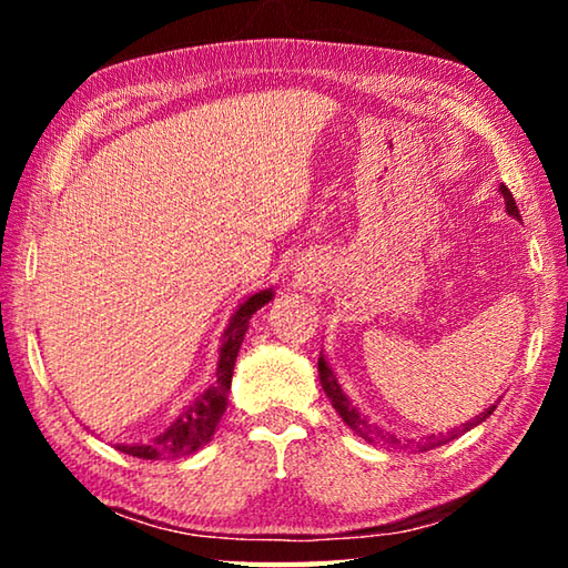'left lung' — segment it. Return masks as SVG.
Returning <instances> with one entry per match:
<instances>
[{
	"mask_svg": "<svg viewBox=\"0 0 568 568\" xmlns=\"http://www.w3.org/2000/svg\"><path fill=\"white\" fill-rule=\"evenodd\" d=\"M498 192H501V195H504L506 213L511 215V217H516V220H521V215H518V207H516V200H514V195H511V190H508L506 185H498ZM318 373H321V383H323V390H325V396L331 398L333 408L338 410V416L345 420V426L353 428L355 434H358L361 438L368 440V444H388V446H400V440H398L396 436H390V434H383V430H381L378 426H371V423L365 420V416H361L358 408H355L353 403L348 400V396H345V393H343V388H341L338 378H335V373L331 371L328 361H325V355H321V358H318ZM494 410H496V403H494V406H488V408H486L484 413H480V416H476L474 420L464 423V426H456V428H450L446 436H444V434H438V436H428V438H426V444H418V450H428V448H436V446H444V444H448V440H454V438H458L460 434H466V430L476 428L478 423H484L488 416H491ZM400 448H408V444H403Z\"/></svg>",
	"mask_w": 568,
	"mask_h": 568,
	"instance_id": "8db88e82",
	"label": "left lung"
}]
</instances>
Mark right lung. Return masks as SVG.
Masks as SVG:
<instances>
[{
  "label": "right lung",
  "mask_w": 568,
  "mask_h": 568,
  "mask_svg": "<svg viewBox=\"0 0 568 568\" xmlns=\"http://www.w3.org/2000/svg\"><path fill=\"white\" fill-rule=\"evenodd\" d=\"M273 295V287L247 295L245 301L235 307V313L230 315L223 341H220L213 386L205 388L192 403H187V406L170 420V426L162 430L160 436L148 440V444H118V450L134 458L165 460L190 456L205 444H210V438H213L217 423L227 408V390L230 383H233L235 358L247 333L250 318H253L265 303H271Z\"/></svg>",
  "instance_id": "add662e5"
}]
</instances>
